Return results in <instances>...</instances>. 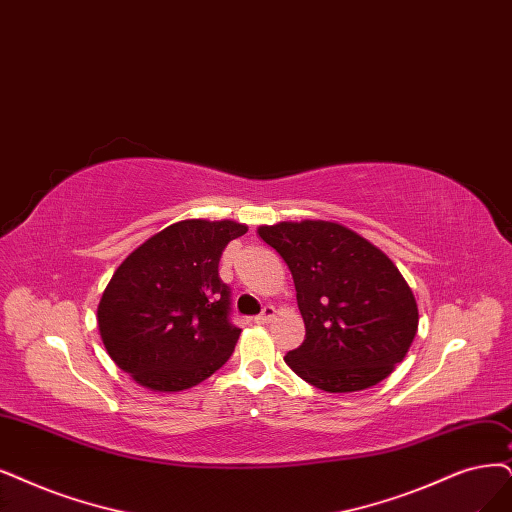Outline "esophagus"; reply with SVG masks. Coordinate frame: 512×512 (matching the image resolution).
Listing matches in <instances>:
<instances>
[{
    "label": "esophagus",
    "instance_id": "obj_1",
    "mask_svg": "<svg viewBox=\"0 0 512 512\" xmlns=\"http://www.w3.org/2000/svg\"><path fill=\"white\" fill-rule=\"evenodd\" d=\"M276 316V308L274 306H263V310H261V314L259 316H255V323L257 325H266V323H270V320Z\"/></svg>",
    "mask_w": 512,
    "mask_h": 512
}]
</instances>
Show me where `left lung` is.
I'll use <instances>...</instances> for the list:
<instances>
[{
	"instance_id": "1",
	"label": "left lung",
	"mask_w": 512,
	"mask_h": 512,
	"mask_svg": "<svg viewBox=\"0 0 512 512\" xmlns=\"http://www.w3.org/2000/svg\"><path fill=\"white\" fill-rule=\"evenodd\" d=\"M293 274L306 339L285 363L325 392L380 384L418 333V304L394 263L365 238L331 221L259 227Z\"/></svg>"
}]
</instances>
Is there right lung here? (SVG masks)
Returning a JSON list of instances; mask_svg holds the SVG:
<instances>
[{"label":"right lung","instance_id":"1","mask_svg":"<svg viewBox=\"0 0 512 512\" xmlns=\"http://www.w3.org/2000/svg\"><path fill=\"white\" fill-rule=\"evenodd\" d=\"M236 221L187 219L132 251L99 304L103 344L124 373L156 392H179L211 377L232 356L240 329L232 291L219 278Z\"/></svg>","mask_w":512,"mask_h":512}]
</instances>
